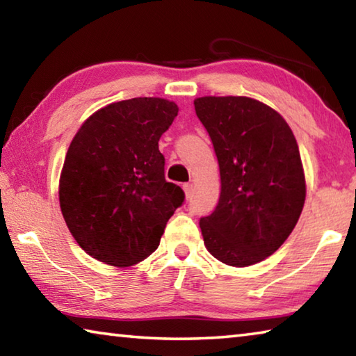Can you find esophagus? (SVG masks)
<instances>
[{
  "instance_id": "esophagus-1",
  "label": "esophagus",
  "mask_w": 356,
  "mask_h": 356,
  "mask_svg": "<svg viewBox=\"0 0 356 356\" xmlns=\"http://www.w3.org/2000/svg\"><path fill=\"white\" fill-rule=\"evenodd\" d=\"M184 191H185L186 200H191V196H193V185L191 184H184Z\"/></svg>"
}]
</instances>
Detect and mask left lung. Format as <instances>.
I'll list each match as a JSON object with an SVG mask.
<instances>
[{
  "label": "left lung",
  "instance_id": "1",
  "mask_svg": "<svg viewBox=\"0 0 356 356\" xmlns=\"http://www.w3.org/2000/svg\"><path fill=\"white\" fill-rule=\"evenodd\" d=\"M220 165L218 206L200 220L210 254L232 267L272 256L303 210L306 185L291 127L250 97L195 100Z\"/></svg>",
  "mask_w": 356,
  "mask_h": 356
}]
</instances>
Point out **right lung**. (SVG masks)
Segmentation results:
<instances>
[{
  "label": "right lung",
  "instance_id": "add662e5",
  "mask_svg": "<svg viewBox=\"0 0 356 356\" xmlns=\"http://www.w3.org/2000/svg\"><path fill=\"white\" fill-rule=\"evenodd\" d=\"M179 108L136 97L94 113L65 155L59 204L69 231L89 256L130 267L159 248L168 220L185 201L165 179L160 136Z\"/></svg>",
  "mask_w": 356,
  "mask_h": 356
}]
</instances>
